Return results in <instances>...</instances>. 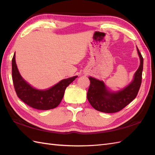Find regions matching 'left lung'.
<instances>
[{
    "mask_svg": "<svg viewBox=\"0 0 155 155\" xmlns=\"http://www.w3.org/2000/svg\"><path fill=\"white\" fill-rule=\"evenodd\" d=\"M140 64L134 74L133 81L123 90L116 93L108 92L101 81L89 77L90 86L87 98L91 106L97 110L106 113H114L121 110L137 96L142 82L143 58L137 48Z\"/></svg>",
    "mask_w": 155,
    "mask_h": 155,
    "instance_id": "left-lung-1",
    "label": "left lung"
}]
</instances>
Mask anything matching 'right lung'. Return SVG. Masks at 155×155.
I'll use <instances>...</instances> for the list:
<instances>
[{"instance_id": "right-lung-1", "label": "right lung", "mask_w": 155, "mask_h": 155, "mask_svg": "<svg viewBox=\"0 0 155 155\" xmlns=\"http://www.w3.org/2000/svg\"><path fill=\"white\" fill-rule=\"evenodd\" d=\"M77 77L62 80L46 91L37 90L21 77L15 62V53L12 59V78L16 95L28 106L38 110H49L57 107L63 98L64 91Z\"/></svg>"}]
</instances>
